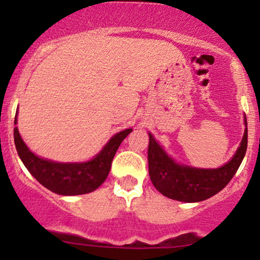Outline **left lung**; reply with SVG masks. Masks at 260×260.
<instances>
[{
    "label": "left lung",
    "mask_w": 260,
    "mask_h": 260,
    "mask_svg": "<svg viewBox=\"0 0 260 260\" xmlns=\"http://www.w3.org/2000/svg\"><path fill=\"white\" fill-rule=\"evenodd\" d=\"M246 122L247 124V121ZM248 131H244L241 147L235 156L222 168L214 170L194 169L176 164L159 147L149 134L148 162L149 176L154 187L168 198L175 201L194 203L215 196L232 180L247 150Z\"/></svg>",
    "instance_id": "8db88e82"
}]
</instances>
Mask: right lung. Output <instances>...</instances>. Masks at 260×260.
I'll list each match as a JSON object with an SVG mask.
<instances>
[{
    "instance_id": "right-lung-1",
    "label": "right lung",
    "mask_w": 260,
    "mask_h": 260,
    "mask_svg": "<svg viewBox=\"0 0 260 260\" xmlns=\"http://www.w3.org/2000/svg\"><path fill=\"white\" fill-rule=\"evenodd\" d=\"M131 132L132 129H124L113 136L96 157L82 164L52 162L37 156L26 148L18 127H14V144L25 168L44 187L61 196H77L90 193L104 183L116 151Z\"/></svg>"
}]
</instances>
